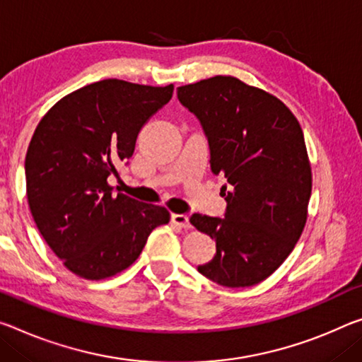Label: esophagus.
<instances>
[{"label":"esophagus","mask_w":362,"mask_h":362,"mask_svg":"<svg viewBox=\"0 0 362 362\" xmlns=\"http://www.w3.org/2000/svg\"><path fill=\"white\" fill-rule=\"evenodd\" d=\"M170 221L174 226L180 228H190V221H188V216L185 214H172Z\"/></svg>","instance_id":"obj_1"}]
</instances>
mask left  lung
Returning a JSON list of instances; mask_svg holds the SVG:
<instances>
[{
	"instance_id": "obj_1",
	"label": "left lung",
	"mask_w": 362,
	"mask_h": 362,
	"mask_svg": "<svg viewBox=\"0 0 362 362\" xmlns=\"http://www.w3.org/2000/svg\"><path fill=\"white\" fill-rule=\"evenodd\" d=\"M209 141L211 169L226 177V217L192 216L216 240L198 271L223 286H251L277 271L308 219L313 172L301 125L277 96L232 76L177 88Z\"/></svg>"
}]
</instances>
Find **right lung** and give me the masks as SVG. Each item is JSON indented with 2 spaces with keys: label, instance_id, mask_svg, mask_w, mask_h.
Wrapping results in <instances>:
<instances>
[{
  "label": "right lung",
  "instance_id": "1",
  "mask_svg": "<svg viewBox=\"0 0 362 362\" xmlns=\"http://www.w3.org/2000/svg\"><path fill=\"white\" fill-rule=\"evenodd\" d=\"M174 85L106 78L66 95L40 120L25 154L27 199L45 242L72 274L103 280L130 267L164 206L114 194L107 177L132 158L143 124Z\"/></svg>",
  "mask_w": 362,
  "mask_h": 362
}]
</instances>
